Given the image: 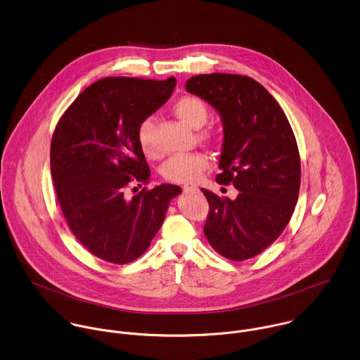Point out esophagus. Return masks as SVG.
I'll use <instances>...</instances> for the list:
<instances>
[{"label": "esophagus", "mask_w": 360, "mask_h": 360, "mask_svg": "<svg viewBox=\"0 0 360 360\" xmlns=\"http://www.w3.org/2000/svg\"><path fill=\"white\" fill-rule=\"evenodd\" d=\"M198 191H199V188L195 184H185L184 185V192H186V193H195Z\"/></svg>", "instance_id": "1"}]
</instances>
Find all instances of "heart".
<instances>
[{"instance_id":"b5f03b06","label":"heart","mask_w":360,"mask_h":360,"mask_svg":"<svg viewBox=\"0 0 360 360\" xmlns=\"http://www.w3.org/2000/svg\"><path fill=\"white\" fill-rule=\"evenodd\" d=\"M175 115L189 127L200 129L209 117V110L206 103L198 96H182L174 105ZM154 131V117L147 116L141 119L137 126V141L143 153L148 157L155 155V146L153 139ZM202 139H209L207 131L200 134ZM209 168V158L200 153L191 154H176L168 158L162 168V176L169 182L184 184L196 181Z\"/></svg>"}]
</instances>
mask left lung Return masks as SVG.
Returning a JSON list of instances; mask_svg holds the SVG:
<instances>
[{"mask_svg":"<svg viewBox=\"0 0 360 360\" xmlns=\"http://www.w3.org/2000/svg\"><path fill=\"white\" fill-rule=\"evenodd\" d=\"M185 88L220 115L224 139L216 181L238 191L231 200L202 189L209 202L205 236L224 258L250 259L283 233L295 212L302 171L293 130L276 99L251 77L200 74Z\"/></svg>","mask_w":360,"mask_h":360,"instance_id":"8db88e82","label":"left lung"}]
</instances>
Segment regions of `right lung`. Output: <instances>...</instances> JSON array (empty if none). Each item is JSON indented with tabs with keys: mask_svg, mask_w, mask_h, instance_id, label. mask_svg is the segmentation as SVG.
<instances>
[{
	"mask_svg": "<svg viewBox=\"0 0 360 360\" xmlns=\"http://www.w3.org/2000/svg\"><path fill=\"white\" fill-rule=\"evenodd\" d=\"M175 85L174 77L102 78L57 123L50 148L57 199L75 238L99 259L123 265L144 254L169 202L182 192L162 184L124 196L130 182L150 179L137 126L169 99Z\"/></svg>",
	"mask_w": 360,
	"mask_h": 360,
	"instance_id": "obj_1",
	"label": "right lung"
}]
</instances>
